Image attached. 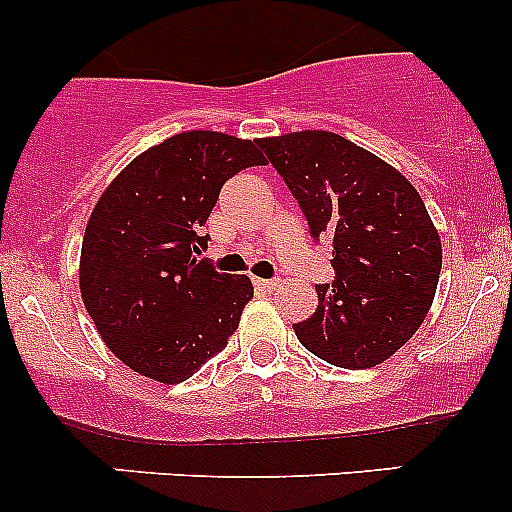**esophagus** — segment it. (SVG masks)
I'll return each instance as SVG.
<instances>
[{
    "instance_id": "34e87169",
    "label": "esophagus",
    "mask_w": 512,
    "mask_h": 512,
    "mask_svg": "<svg viewBox=\"0 0 512 512\" xmlns=\"http://www.w3.org/2000/svg\"><path fill=\"white\" fill-rule=\"evenodd\" d=\"M255 285L265 289V292H272V289L280 287V280H260V277H255Z\"/></svg>"
}]
</instances>
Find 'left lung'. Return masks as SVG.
I'll list each match as a JSON object with an SVG mask.
<instances>
[{
    "instance_id": "8db88e82",
    "label": "left lung",
    "mask_w": 512,
    "mask_h": 512,
    "mask_svg": "<svg viewBox=\"0 0 512 512\" xmlns=\"http://www.w3.org/2000/svg\"><path fill=\"white\" fill-rule=\"evenodd\" d=\"M312 237L332 240V285L294 334L319 359L369 369L423 324L441 275V237L414 185L386 160L329 131L260 138Z\"/></svg>"
}]
</instances>
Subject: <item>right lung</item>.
<instances>
[{
    "mask_svg": "<svg viewBox=\"0 0 512 512\" xmlns=\"http://www.w3.org/2000/svg\"><path fill=\"white\" fill-rule=\"evenodd\" d=\"M265 165L255 141L185 131L133 158L98 198L84 232L79 287L118 359L160 384L190 379L227 347L252 299L247 275L193 252L225 180Z\"/></svg>",
    "mask_w": 512,
    "mask_h": 512,
    "instance_id": "add662e5",
    "label": "right lung"
}]
</instances>
